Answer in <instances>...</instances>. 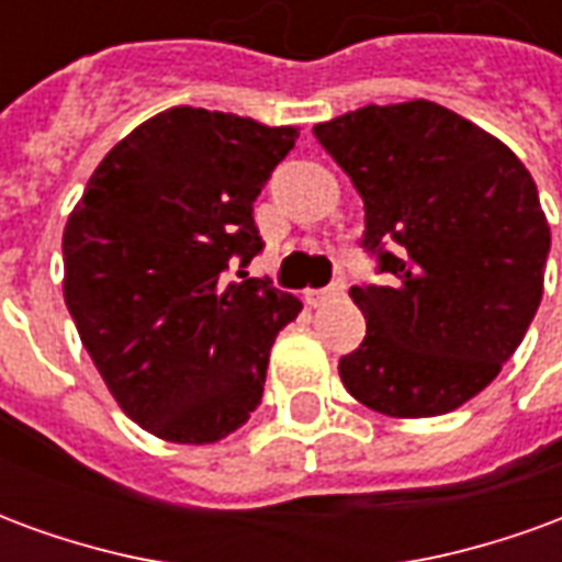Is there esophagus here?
I'll list each match as a JSON object with an SVG mask.
<instances>
[{"label":"esophagus","instance_id":"34e87169","mask_svg":"<svg viewBox=\"0 0 562 562\" xmlns=\"http://www.w3.org/2000/svg\"><path fill=\"white\" fill-rule=\"evenodd\" d=\"M342 292H346V285L337 280V282H330V285H325V289H310L304 297H306V304H310V306H325L328 301H334V297H340Z\"/></svg>","mask_w":562,"mask_h":562}]
</instances>
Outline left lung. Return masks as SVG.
Instances as JSON below:
<instances>
[{
	"instance_id": "obj_1",
	"label": "left lung",
	"mask_w": 562,
	"mask_h": 562,
	"mask_svg": "<svg viewBox=\"0 0 562 562\" xmlns=\"http://www.w3.org/2000/svg\"><path fill=\"white\" fill-rule=\"evenodd\" d=\"M313 135L364 201L382 282L349 294L367 337L340 358L355 401L430 418L487 389L542 301L551 228L512 149L434 102L367 104Z\"/></svg>"
}]
</instances>
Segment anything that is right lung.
<instances>
[{
	"instance_id": "obj_1",
	"label": "right lung",
	"mask_w": 562,
	"mask_h": 562,
	"mask_svg": "<svg viewBox=\"0 0 562 562\" xmlns=\"http://www.w3.org/2000/svg\"><path fill=\"white\" fill-rule=\"evenodd\" d=\"M294 140L292 126L171 108L104 156L68 216V313L123 413L153 436L216 442L261 403L273 337L304 304L225 273L265 249L252 201Z\"/></svg>"
}]
</instances>
